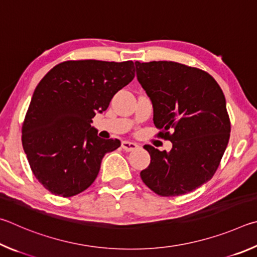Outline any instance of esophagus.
<instances>
[{
  "label": "esophagus",
  "instance_id": "esophagus-1",
  "mask_svg": "<svg viewBox=\"0 0 257 257\" xmlns=\"http://www.w3.org/2000/svg\"><path fill=\"white\" fill-rule=\"evenodd\" d=\"M121 148H123V149L126 152H131V151H134L136 149H138L139 146L137 145V143H134V142L123 141V142H121Z\"/></svg>",
  "mask_w": 257,
  "mask_h": 257
}]
</instances>
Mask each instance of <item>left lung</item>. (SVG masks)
Here are the masks:
<instances>
[{
    "label": "left lung",
    "instance_id": "obj_1",
    "mask_svg": "<svg viewBox=\"0 0 257 257\" xmlns=\"http://www.w3.org/2000/svg\"><path fill=\"white\" fill-rule=\"evenodd\" d=\"M136 69L159 136L173 143L169 152L143 147L151 161L142 181L161 196L194 191L212 178L228 146L230 120L222 90L205 71L181 63L136 62Z\"/></svg>",
    "mask_w": 257,
    "mask_h": 257
}]
</instances>
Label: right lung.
<instances>
[{
	"label": "right lung",
	"instance_id": "obj_1",
	"mask_svg": "<svg viewBox=\"0 0 257 257\" xmlns=\"http://www.w3.org/2000/svg\"><path fill=\"white\" fill-rule=\"evenodd\" d=\"M132 61L60 63L36 87L22 125V147L35 177L70 197L91 185L107 152L120 141L97 136L92 118L136 76Z\"/></svg>",
	"mask_w": 257,
	"mask_h": 257
}]
</instances>
